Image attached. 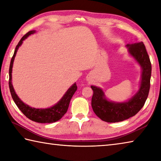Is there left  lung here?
I'll list each match as a JSON object with an SVG mask.
<instances>
[{"mask_svg": "<svg viewBox=\"0 0 161 161\" xmlns=\"http://www.w3.org/2000/svg\"><path fill=\"white\" fill-rule=\"evenodd\" d=\"M128 53L141 67V77L138 92L128 101L124 102H112L107 99L100 87L91 86L94 92L92 107L95 114L108 123L123 121L135 116L148 98L151 76V63L143 42L127 44Z\"/></svg>", "mask_w": 161, "mask_h": 161, "instance_id": "left-lung-1", "label": "left lung"}]
</instances>
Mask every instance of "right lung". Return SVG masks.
<instances>
[{
    "instance_id": "1",
    "label": "right lung",
    "mask_w": 161,
    "mask_h": 161,
    "mask_svg": "<svg viewBox=\"0 0 161 161\" xmlns=\"http://www.w3.org/2000/svg\"><path fill=\"white\" fill-rule=\"evenodd\" d=\"M35 32V31H31L26 33L24 36L21 38L20 42H18L15 47V50L13 54V56L10 61V68H9V88L10 92L11 94V96L13 101L17 105V107L19 108L23 114L25 115L27 118L32 120V121L37 122V123H54V122L58 121L66 114L67 111L69 107L70 100L75 92L77 89V86L76 83L73 84L67 91L65 92V94L63 95V97L61 98V99L59 102L54 104V106L49 108H36L30 107L29 105L26 104L22 101L18 96L16 94L13 88L12 84V69L13 62L15 58L16 53H17L18 48L20 47L21 45L23 44V42L27 39L30 35L33 34Z\"/></svg>"
}]
</instances>
